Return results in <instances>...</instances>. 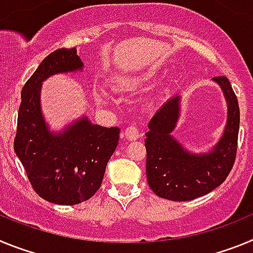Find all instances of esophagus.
I'll return each instance as SVG.
<instances>
[{"label":"esophagus","instance_id":"esophagus-1","mask_svg":"<svg viewBox=\"0 0 253 253\" xmlns=\"http://www.w3.org/2000/svg\"><path fill=\"white\" fill-rule=\"evenodd\" d=\"M125 138L128 140H137L140 137V133L135 126H128L124 131Z\"/></svg>","mask_w":253,"mask_h":253}]
</instances>
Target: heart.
I'll use <instances>...</instances> for the list:
<instances>
[{"label":"heart","mask_w":253,"mask_h":253,"mask_svg":"<svg viewBox=\"0 0 253 253\" xmlns=\"http://www.w3.org/2000/svg\"><path fill=\"white\" fill-rule=\"evenodd\" d=\"M151 73H134V75H120L114 78L113 87L115 91L124 92V91L134 90L143 86L151 80ZM96 100L102 105H107L111 102V97L107 95L106 91L99 90L96 92Z\"/></svg>","instance_id":"b5f03b06"}]
</instances>
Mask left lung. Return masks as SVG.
Masks as SVG:
<instances>
[{
    "instance_id": "obj_1",
    "label": "left lung",
    "mask_w": 253,
    "mask_h": 253,
    "mask_svg": "<svg viewBox=\"0 0 253 253\" xmlns=\"http://www.w3.org/2000/svg\"><path fill=\"white\" fill-rule=\"evenodd\" d=\"M227 101V124L222 137L208 152L194 153L173 135L181 114V96L169 99L148 124L146 133L147 181L160 198L189 202L207 195L229 175L237 153L240 107L227 77H214Z\"/></svg>"
}]
</instances>
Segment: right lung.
I'll use <instances>...</instances> for the list:
<instances>
[{
  "mask_svg": "<svg viewBox=\"0 0 253 253\" xmlns=\"http://www.w3.org/2000/svg\"><path fill=\"white\" fill-rule=\"evenodd\" d=\"M82 68L76 48L57 49L21 90L13 149L38 195L58 205L80 204L95 195L119 142V128L92 124L86 115L60 131H51L45 122L40 105L43 81Z\"/></svg>",
  "mask_w": 253,
  "mask_h": 253,
  "instance_id": "obj_1",
  "label": "right lung"
}]
</instances>
